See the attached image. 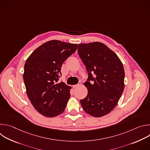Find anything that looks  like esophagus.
<instances>
[{
    "mask_svg": "<svg viewBox=\"0 0 150 150\" xmlns=\"http://www.w3.org/2000/svg\"><path fill=\"white\" fill-rule=\"evenodd\" d=\"M81 82H79V83H78V84H76V85H73V88H78L79 86H80V85H81Z\"/></svg>",
    "mask_w": 150,
    "mask_h": 150,
    "instance_id": "1",
    "label": "esophagus"
}]
</instances>
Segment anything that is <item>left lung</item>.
<instances>
[{"label":"left lung","mask_w":150,"mask_h":150,"mask_svg":"<svg viewBox=\"0 0 150 150\" xmlns=\"http://www.w3.org/2000/svg\"><path fill=\"white\" fill-rule=\"evenodd\" d=\"M78 52L88 72L84 83L88 94L80 100L81 105L93 117L103 116L113 110L123 91V64L114 52L100 42L79 44Z\"/></svg>","instance_id":"1"}]
</instances>
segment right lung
<instances>
[{"label":"right lung","mask_w":150,"mask_h":150,"mask_svg":"<svg viewBox=\"0 0 150 150\" xmlns=\"http://www.w3.org/2000/svg\"><path fill=\"white\" fill-rule=\"evenodd\" d=\"M77 46L50 40L37 48L27 59L23 74L26 93L34 108L42 115L54 117L65 110L71 87L58 81L63 63Z\"/></svg>","instance_id":"obj_1"}]
</instances>
